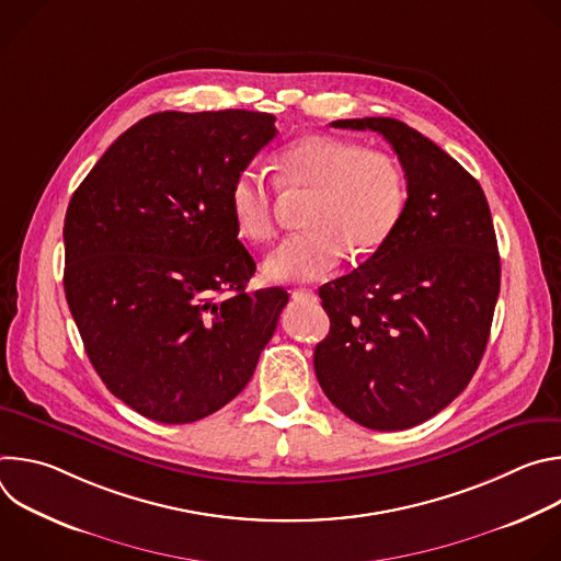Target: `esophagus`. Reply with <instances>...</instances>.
<instances>
[{"mask_svg":"<svg viewBox=\"0 0 561 561\" xmlns=\"http://www.w3.org/2000/svg\"><path fill=\"white\" fill-rule=\"evenodd\" d=\"M290 297H293L295 301H314V299H317V295H314L312 290H306V288H295V290L290 293Z\"/></svg>","mask_w":561,"mask_h":561,"instance_id":"obj_1","label":"esophagus"}]
</instances>
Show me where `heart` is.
I'll return each mask as SVG.
<instances>
[{
	"label": "heart",
	"mask_w": 561,
	"mask_h": 561,
	"mask_svg": "<svg viewBox=\"0 0 561 561\" xmlns=\"http://www.w3.org/2000/svg\"><path fill=\"white\" fill-rule=\"evenodd\" d=\"M277 184L286 193H312L306 232L288 237L266 260L275 282H317L340 268L346 253L370 257L402 224L409 184L386 152L329 135H306L277 154ZM237 234L253 244L275 237V186L253 167L239 171L228 188Z\"/></svg>",
	"instance_id": "b5f03b06"
}]
</instances>
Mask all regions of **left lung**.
<instances>
[{"label":"left lung","instance_id":"8db88e82","mask_svg":"<svg viewBox=\"0 0 561 561\" xmlns=\"http://www.w3.org/2000/svg\"><path fill=\"white\" fill-rule=\"evenodd\" d=\"M333 126L383 135L409 206L383 249L319 288L331 331L314 346V375L353 422L404 431L446 409L482 362L502 275L493 217L479 182L404 122Z\"/></svg>","mask_w":561,"mask_h":561}]
</instances>
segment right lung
Segmentation results:
<instances>
[{"mask_svg":"<svg viewBox=\"0 0 561 561\" xmlns=\"http://www.w3.org/2000/svg\"><path fill=\"white\" fill-rule=\"evenodd\" d=\"M275 135L268 113H154L70 197L68 308L106 388L152 422L191 424L242 392L288 304L284 288L247 293L255 262L228 208Z\"/></svg>","mask_w":561,"mask_h":561,"instance_id":"obj_1","label":"right lung"}]
</instances>
